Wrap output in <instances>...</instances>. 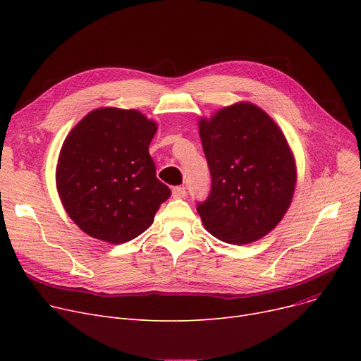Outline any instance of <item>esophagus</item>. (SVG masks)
I'll use <instances>...</instances> for the list:
<instances>
[{
  "label": "esophagus",
  "instance_id": "1",
  "mask_svg": "<svg viewBox=\"0 0 361 361\" xmlns=\"http://www.w3.org/2000/svg\"><path fill=\"white\" fill-rule=\"evenodd\" d=\"M185 195H187V192H185V188L183 185H177V187L173 188V197L174 199H183V197H185Z\"/></svg>",
  "mask_w": 361,
  "mask_h": 361
}]
</instances>
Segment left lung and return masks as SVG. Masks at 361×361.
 I'll return each mask as SVG.
<instances>
[{
  "instance_id": "1",
  "label": "left lung",
  "mask_w": 361,
  "mask_h": 361,
  "mask_svg": "<svg viewBox=\"0 0 361 361\" xmlns=\"http://www.w3.org/2000/svg\"><path fill=\"white\" fill-rule=\"evenodd\" d=\"M211 173V192L197 203L204 228L243 245L271 233L294 195L295 164L288 143L267 112L235 104L199 121Z\"/></svg>"
}]
</instances>
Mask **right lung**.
<instances>
[{
  "mask_svg": "<svg viewBox=\"0 0 361 361\" xmlns=\"http://www.w3.org/2000/svg\"><path fill=\"white\" fill-rule=\"evenodd\" d=\"M155 133L143 114L118 108L94 109L70 131L55 180L64 209L86 234L118 244L154 222L171 195L149 155Z\"/></svg>",
  "mask_w": 361,
  "mask_h": 361,
  "instance_id": "right-lung-1",
  "label": "right lung"
}]
</instances>
